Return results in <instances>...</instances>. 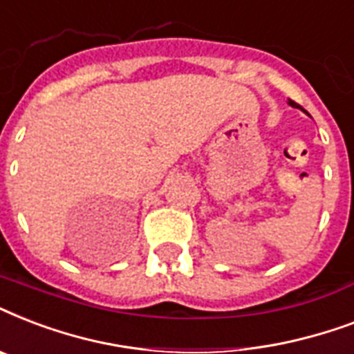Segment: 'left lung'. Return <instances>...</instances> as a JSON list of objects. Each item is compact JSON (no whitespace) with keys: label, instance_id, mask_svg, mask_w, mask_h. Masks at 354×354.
<instances>
[{"label":"left lung","instance_id":"1","mask_svg":"<svg viewBox=\"0 0 354 354\" xmlns=\"http://www.w3.org/2000/svg\"><path fill=\"white\" fill-rule=\"evenodd\" d=\"M290 104H292V106H296V102H294V101H290Z\"/></svg>","mask_w":354,"mask_h":354}]
</instances>
